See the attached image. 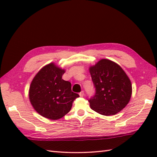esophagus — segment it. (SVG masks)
<instances>
[{
	"instance_id": "obj_1",
	"label": "esophagus",
	"mask_w": 157,
	"mask_h": 157,
	"mask_svg": "<svg viewBox=\"0 0 157 157\" xmlns=\"http://www.w3.org/2000/svg\"><path fill=\"white\" fill-rule=\"evenodd\" d=\"M79 96H81V97H83V96H84V91H82L81 92H79Z\"/></svg>"
}]
</instances>
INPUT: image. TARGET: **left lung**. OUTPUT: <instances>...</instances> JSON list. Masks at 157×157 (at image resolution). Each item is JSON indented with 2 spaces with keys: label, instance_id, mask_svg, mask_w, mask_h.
Masks as SVG:
<instances>
[{
  "label": "left lung",
  "instance_id": "left-lung-1",
  "mask_svg": "<svg viewBox=\"0 0 157 157\" xmlns=\"http://www.w3.org/2000/svg\"><path fill=\"white\" fill-rule=\"evenodd\" d=\"M96 94L88 101L93 111L106 116L115 115L128 104L132 86L117 63L102 59L89 68Z\"/></svg>",
  "mask_w": 157,
  "mask_h": 157
}]
</instances>
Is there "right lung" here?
Returning <instances> with one entry per match:
<instances>
[{
  "instance_id": "add662e5",
  "label": "right lung",
  "mask_w": 157,
  "mask_h": 157,
  "mask_svg": "<svg viewBox=\"0 0 157 157\" xmlns=\"http://www.w3.org/2000/svg\"><path fill=\"white\" fill-rule=\"evenodd\" d=\"M65 72L54 63L45 65L32 79L29 99L36 111L45 118L57 120L70 111L79 97L71 91V84L62 79Z\"/></svg>"
}]
</instances>
